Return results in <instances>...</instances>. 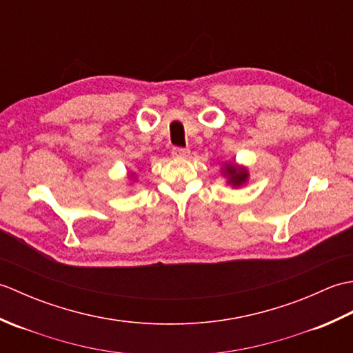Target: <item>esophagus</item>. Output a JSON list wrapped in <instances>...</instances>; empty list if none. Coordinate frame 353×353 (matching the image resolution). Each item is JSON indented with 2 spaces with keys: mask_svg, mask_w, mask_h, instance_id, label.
<instances>
[{
  "mask_svg": "<svg viewBox=\"0 0 353 353\" xmlns=\"http://www.w3.org/2000/svg\"><path fill=\"white\" fill-rule=\"evenodd\" d=\"M172 157H179V159H182V157H188L190 156V150L188 148H182V147H174L171 152Z\"/></svg>",
  "mask_w": 353,
  "mask_h": 353,
  "instance_id": "1",
  "label": "esophagus"
}]
</instances>
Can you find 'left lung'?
<instances>
[{"label": "left lung", "mask_w": 353, "mask_h": 353, "mask_svg": "<svg viewBox=\"0 0 353 353\" xmlns=\"http://www.w3.org/2000/svg\"><path fill=\"white\" fill-rule=\"evenodd\" d=\"M221 172L224 177H228V183L234 186V188H239L249 179L247 168L243 167V165H236L235 162H224L221 165Z\"/></svg>", "instance_id": "8db88e82"}]
</instances>
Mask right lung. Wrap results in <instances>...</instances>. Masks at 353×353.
Masks as SVG:
<instances>
[{
    "mask_svg": "<svg viewBox=\"0 0 353 353\" xmlns=\"http://www.w3.org/2000/svg\"><path fill=\"white\" fill-rule=\"evenodd\" d=\"M133 177H134V172H132V174H130V181H132V182H134Z\"/></svg>",
    "mask_w": 353,
    "mask_h": 353,
    "instance_id": "obj_1",
    "label": "right lung"
}]
</instances>
